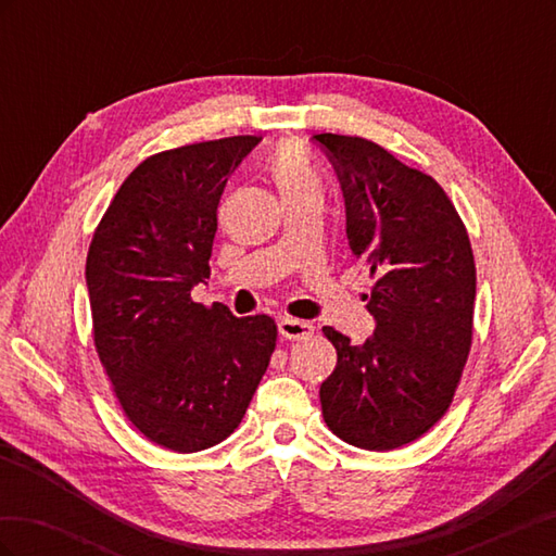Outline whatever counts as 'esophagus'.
I'll return each mask as SVG.
<instances>
[{
    "instance_id": "obj_1",
    "label": "esophagus",
    "mask_w": 556,
    "mask_h": 556,
    "mask_svg": "<svg viewBox=\"0 0 556 556\" xmlns=\"http://www.w3.org/2000/svg\"><path fill=\"white\" fill-rule=\"evenodd\" d=\"M278 331L282 339H290V341H304L308 336H313L315 327L306 319H296V317H282L278 323Z\"/></svg>"
}]
</instances>
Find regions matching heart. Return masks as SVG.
<instances>
[{"instance_id": "obj_1", "label": "heart", "mask_w": 556, "mask_h": 556, "mask_svg": "<svg viewBox=\"0 0 556 556\" xmlns=\"http://www.w3.org/2000/svg\"><path fill=\"white\" fill-rule=\"evenodd\" d=\"M266 174L271 176L282 201L319 194V176L313 169L306 150L292 141H285L274 150L271 157L266 160Z\"/></svg>"}]
</instances>
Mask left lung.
Wrapping results in <instances>:
<instances>
[{"mask_svg": "<svg viewBox=\"0 0 556 556\" xmlns=\"http://www.w3.org/2000/svg\"><path fill=\"white\" fill-rule=\"evenodd\" d=\"M341 180L345 231L374 278L371 339L333 327V374L319 384L327 427L374 452L413 443L450 408L473 341L476 262L462 217L431 176L378 143L315 134Z\"/></svg>", "mask_w": 556, "mask_h": 556, "instance_id": "1", "label": "left lung"}]
</instances>
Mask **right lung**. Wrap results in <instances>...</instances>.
<instances>
[{"label":"right lung","instance_id":"add662e5","mask_svg":"<svg viewBox=\"0 0 556 556\" xmlns=\"http://www.w3.org/2000/svg\"><path fill=\"white\" fill-rule=\"evenodd\" d=\"M262 137L150 155L115 192L88 250L92 336L129 422L174 452L223 443L241 425L276 350L268 315L197 304L211 276L217 204Z\"/></svg>","mask_w":556,"mask_h":556}]
</instances>
